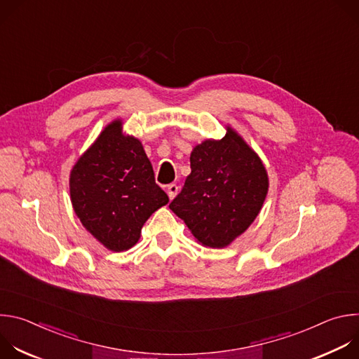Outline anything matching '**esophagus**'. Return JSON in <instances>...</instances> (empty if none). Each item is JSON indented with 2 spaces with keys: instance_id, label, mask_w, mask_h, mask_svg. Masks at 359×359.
Instances as JSON below:
<instances>
[{
  "instance_id": "34e87169",
  "label": "esophagus",
  "mask_w": 359,
  "mask_h": 359,
  "mask_svg": "<svg viewBox=\"0 0 359 359\" xmlns=\"http://www.w3.org/2000/svg\"><path fill=\"white\" fill-rule=\"evenodd\" d=\"M177 191H179V186H177V184L172 183V184L168 186V196H169L170 198H173V197L177 194Z\"/></svg>"
}]
</instances>
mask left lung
Masks as SVG:
<instances>
[{
  "mask_svg": "<svg viewBox=\"0 0 359 359\" xmlns=\"http://www.w3.org/2000/svg\"><path fill=\"white\" fill-rule=\"evenodd\" d=\"M191 173L169 208L206 247L222 248L257 217L269 190L267 172L233 130L204 140L190 155Z\"/></svg>",
  "mask_w": 359,
  "mask_h": 359,
  "instance_id": "1",
  "label": "left lung"
}]
</instances>
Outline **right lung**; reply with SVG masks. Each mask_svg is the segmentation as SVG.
<instances>
[{"mask_svg":"<svg viewBox=\"0 0 359 359\" xmlns=\"http://www.w3.org/2000/svg\"><path fill=\"white\" fill-rule=\"evenodd\" d=\"M69 187L83 227L112 251L135 245L144 222L169 201L142 143L122 135L121 121L108 125L79 158Z\"/></svg>","mask_w":359,"mask_h":359,"instance_id":"right-lung-1","label":"right lung"}]
</instances>
